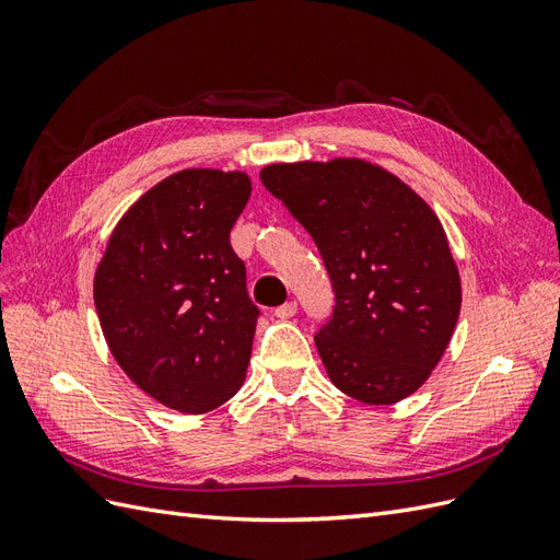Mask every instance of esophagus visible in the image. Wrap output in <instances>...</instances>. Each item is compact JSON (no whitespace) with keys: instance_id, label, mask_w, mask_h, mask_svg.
<instances>
[{"instance_id":"1","label":"esophagus","mask_w":560,"mask_h":560,"mask_svg":"<svg viewBox=\"0 0 560 560\" xmlns=\"http://www.w3.org/2000/svg\"><path fill=\"white\" fill-rule=\"evenodd\" d=\"M294 315H296V301H287L284 306L276 308V317H280V319H290Z\"/></svg>"}]
</instances>
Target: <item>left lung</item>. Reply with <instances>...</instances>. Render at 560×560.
I'll list each match as a JSON object with an SVG mask.
<instances>
[{"label": "left lung", "instance_id": "obj_1", "mask_svg": "<svg viewBox=\"0 0 560 560\" xmlns=\"http://www.w3.org/2000/svg\"><path fill=\"white\" fill-rule=\"evenodd\" d=\"M261 182L329 270L336 306L315 346L331 383L374 406L413 395L444 358L463 303L434 210L364 159L270 163Z\"/></svg>", "mask_w": 560, "mask_h": 560}]
</instances>
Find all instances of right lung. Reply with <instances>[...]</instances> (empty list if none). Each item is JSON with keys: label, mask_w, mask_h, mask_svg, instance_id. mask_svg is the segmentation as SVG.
Here are the masks:
<instances>
[{"label": "right lung", "mask_w": 560, "mask_h": 560, "mask_svg": "<svg viewBox=\"0 0 560 560\" xmlns=\"http://www.w3.org/2000/svg\"><path fill=\"white\" fill-rule=\"evenodd\" d=\"M249 194L247 173L186 167L132 202L97 264L114 360L167 409L212 411L245 381L259 311L229 235Z\"/></svg>", "instance_id": "1"}]
</instances>
